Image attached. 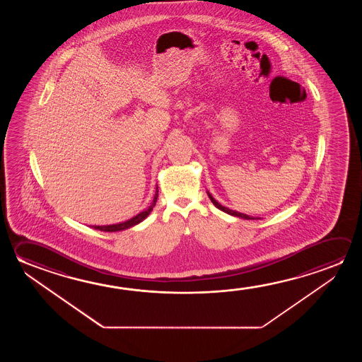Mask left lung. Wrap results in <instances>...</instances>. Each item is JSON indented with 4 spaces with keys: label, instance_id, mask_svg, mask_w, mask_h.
Wrapping results in <instances>:
<instances>
[{
    "label": "left lung",
    "instance_id": "left-lung-1",
    "mask_svg": "<svg viewBox=\"0 0 362 362\" xmlns=\"http://www.w3.org/2000/svg\"><path fill=\"white\" fill-rule=\"evenodd\" d=\"M208 197H209V199L212 201V203H214L216 207L218 208V209H221V211H223V212H226V214H231V216H236V217H240V218L254 219L252 218V217H251V216H247V214H240V212H236V211H232V209H228V208L227 207H223V206H221L218 202L216 201L214 197L211 196L209 193H208Z\"/></svg>",
    "mask_w": 362,
    "mask_h": 362
}]
</instances>
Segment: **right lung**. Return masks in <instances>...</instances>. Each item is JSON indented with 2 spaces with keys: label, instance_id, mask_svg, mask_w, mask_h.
I'll return each mask as SVG.
<instances>
[{
  "label": "right lung",
  "instance_id": "add662e5",
  "mask_svg": "<svg viewBox=\"0 0 362 362\" xmlns=\"http://www.w3.org/2000/svg\"><path fill=\"white\" fill-rule=\"evenodd\" d=\"M156 199H158V188H156V194L154 197V201L151 203V206L146 209V211H144L141 214H137L135 217H132V218L129 219V221H126V222H122V223H117V225H110V226H95V230H100V231L105 232H116V231H122V230H126V228H130L132 226L137 225V223H140L143 219L146 218L148 217V214L153 211V208L155 207V203H156Z\"/></svg>",
  "mask_w": 362,
  "mask_h": 362
}]
</instances>
